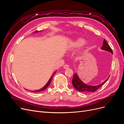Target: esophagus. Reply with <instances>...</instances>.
<instances>
[{"mask_svg": "<svg viewBox=\"0 0 124 124\" xmlns=\"http://www.w3.org/2000/svg\"><path fill=\"white\" fill-rule=\"evenodd\" d=\"M63 68L65 69H68V68H69V66L68 65H65L64 66H63Z\"/></svg>", "mask_w": 124, "mask_h": 124, "instance_id": "1", "label": "esophagus"}]
</instances>
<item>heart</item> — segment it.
I'll use <instances>...</instances> for the list:
<instances>
[{"instance_id": "heart-1", "label": "heart", "mask_w": 124, "mask_h": 124, "mask_svg": "<svg viewBox=\"0 0 124 124\" xmlns=\"http://www.w3.org/2000/svg\"><path fill=\"white\" fill-rule=\"evenodd\" d=\"M85 43V40L82 39V38H79L78 39L76 40H75L74 41L71 43V46L73 47H79L81 46H83V45Z\"/></svg>"}]
</instances>
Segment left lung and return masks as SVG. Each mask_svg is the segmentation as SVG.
Wrapping results in <instances>:
<instances>
[{"label":"left lung","mask_w":124,"mask_h":124,"mask_svg":"<svg viewBox=\"0 0 124 124\" xmlns=\"http://www.w3.org/2000/svg\"><path fill=\"white\" fill-rule=\"evenodd\" d=\"M102 50L107 51L108 52H110V53L113 54V51H112V48L108 44L107 42L106 41V39H104L103 46L101 47ZM105 81L103 83L97 86H89L84 84L82 82L81 80L78 77L77 74H74L73 76V79L72 81V83L73 86V87L76 88L78 91L83 92V93H89V92H95L97 89H99L101 86H102L108 80Z\"/></svg>","instance_id":"left-lung-1"}]
</instances>
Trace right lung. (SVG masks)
I'll use <instances>...</instances> for the list:
<instances>
[{"instance_id": "add662e5", "label": "right lung", "mask_w": 124, "mask_h": 124, "mask_svg": "<svg viewBox=\"0 0 124 124\" xmlns=\"http://www.w3.org/2000/svg\"><path fill=\"white\" fill-rule=\"evenodd\" d=\"M36 32H37V31H36ZM56 71H55V72L53 74V75H52V76L51 78H50V79L49 80V81H48V82L47 83V84H46V85H45L42 88H41V89H39V90H38V91H31V92H42V91H44L45 89H46L47 88V87H48V86H49V85H50V84H51V81H52V79H53V77H54V75L56 73Z\"/></svg>"}]
</instances>
